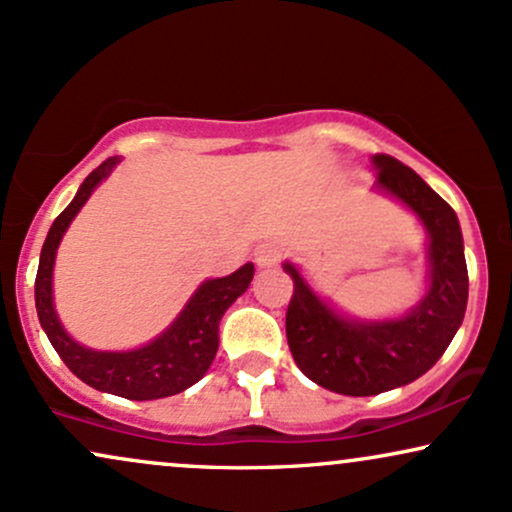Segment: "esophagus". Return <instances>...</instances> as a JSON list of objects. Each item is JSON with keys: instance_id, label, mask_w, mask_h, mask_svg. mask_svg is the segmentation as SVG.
<instances>
[{"instance_id": "1", "label": "esophagus", "mask_w": 512, "mask_h": 512, "mask_svg": "<svg viewBox=\"0 0 512 512\" xmlns=\"http://www.w3.org/2000/svg\"><path fill=\"white\" fill-rule=\"evenodd\" d=\"M254 258L256 263L261 268H270V266H277V263L282 261V249L277 244H261L258 249L254 251Z\"/></svg>"}]
</instances>
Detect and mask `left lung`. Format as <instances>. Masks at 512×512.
Instances as JSON below:
<instances>
[{
  "mask_svg": "<svg viewBox=\"0 0 512 512\" xmlns=\"http://www.w3.org/2000/svg\"><path fill=\"white\" fill-rule=\"evenodd\" d=\"M377 189L418 213L430 235V289L401 320L358 323L313 294L292 263L287 342L308 380L346 396H375L418 380L449 349L468 306V266L456 211L394 156L375 154Z\"/></svg>",
  "mask_w": 512,
  "mask_h": 512,
  "instance_id": "8db88e82",
  "label": "left lung"
}]
</instances>
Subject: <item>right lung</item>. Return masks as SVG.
Masks as SVG:
<instances>
[{"mask_svg": "<svg viewBox=\"0 0 512 512\" xmlns=\"http://www.w3.org/2000/svg\"><path fill=\"white\" fill-rule=\"evenodd\" d=\"M118 161L121 159L111 156L102 166L94 168L80 185L75 199L63 208L59 218L49 227L35 277V306L49 342L75 377H80L94 389L106 391V394L123 396L130 401H151L180 394L206 375L218 351L220 318L254 280V263H246L227 277L206 280L189 299V304L182 308L175 323L142 349L94 351L73 342L54 311L52 270L56 249H59L63 232L90 199L94 187L109 178Z\"/></svg>", "mask_w": 512, "mask_h": 512, "instance_id": "right-lung-1", "label": "right lung"}]
</instances>
